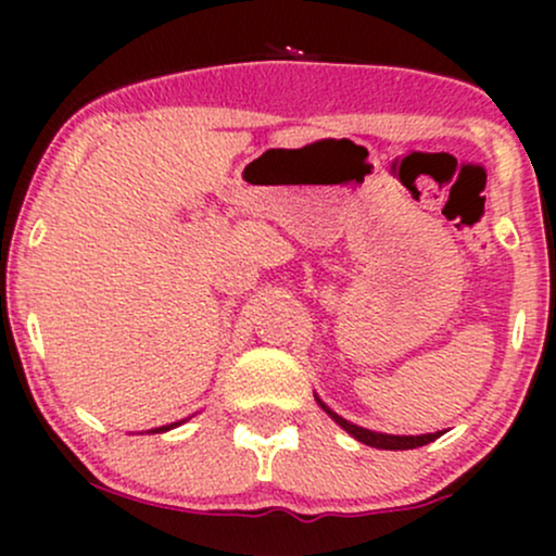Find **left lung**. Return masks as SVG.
<instances>
[{"label": "left lung", "mask_w": 556, "mask_h": 556, "mask_svg": "<svg viewBox=\"0 0 556 556\" xmlns=\"http://www.w3.org/2000/svg\"><path fill=\"white\" fill-rule=\"evenodd\" d=\"M316 400H318V397H316ZM318 405H321L324 410H327L329 416L334 418L337 424H340L342 429L350 433V437H355V439H358V442L368 444V446H376V450H416V446H424V444L433 442V439H439V437H442V431H437V433H420V437H394V433H379V431H368V429H363V426H355V424H350V420H344V418L337 416V413H331L329 407L324 405L321 400H318Z\"/></svg>", "instance_id": "1"}]
</instances>
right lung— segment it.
I'll return each mask as SVG.
<instances>
[{"label": "right lung", "mask_w": 556, "mask_h": 556, "mask_svg": "<svg viewBox=\"0 0 556 556\" xmlns=\"http://www.w3.org/2000/svg\"><path fill=\"white\" fill-rule=\"evenodd\" d=\"M177 424H182V420H177ZM177 424H172V426H177ZM172 426H159V429H154V433H162V431H169Z\"/></svg>", "instance_id": "add662e5"}]
</instances>
